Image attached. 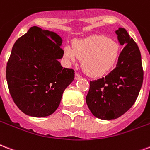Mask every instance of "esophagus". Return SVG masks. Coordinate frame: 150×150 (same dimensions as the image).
Masks as SVG:
<instances>
[{
    "label": "esophagus",
    "mask_w": 150,
    "mask_h": 150,
    "mask_svg": "<svg viewBox=\"0 0 150 150\" xmlns=\"http://www.w3.org/2000/svg\"><path fill=\"white\" fill-rule=\"evenodd\" d=\"M82 78V76L80 75H79L78 73H75V79H81Z\"/></svg>",
    "instance_id": "34e87169"
}]
</instances>
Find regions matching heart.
I'll list each match as a JSON object with an SVG mask.
<instances>
[{"mask_svg": "<svg viewBox=\"0 0 150 150\" xmlns=\"http://www.w3.org/2000/svg\"><path fill=\"white\" fill-rule=\"evenodd\" d=\"M64 55L71 62L82 60L84 71L92 77H99L114 67L120 55V45L109 38L96 34L75 40L73 48L65 45Z\"/></svg>", "mask_w": 150, "mask_h": 150, "instance_id": "b5f03b06", "label": "heart"}]
</instances>
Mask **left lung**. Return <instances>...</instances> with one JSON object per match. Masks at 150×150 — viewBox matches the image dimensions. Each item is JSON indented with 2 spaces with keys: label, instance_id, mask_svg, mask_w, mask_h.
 <instances>
[{
  "label": "left lung",
  "instance_id": "8db88e82",
  "mask_svg": "<svg viewBox=\"0 0 150 150\" xmlns=\"http://www.w3.org/2000/svg\"><path fill=\"white\" fill-rule=\"evenodd\" d=\"M124 45L116 67L105 77L90 81L86 101L93 116L100 120L119 118L132 107L143 82L141 52L124 28L116 31Z\"/></svg>",
  "mask_w": 150,
  "mask_h": 150
}]
</instances>
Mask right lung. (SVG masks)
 Listing matches in <instances>:
<instances>
[{
	"label": "right lung",
	"instance_id": "obj_1",
	"mask_svg": "<svg viewBox=\"0 0 150 150\" xmlns=\"http://www.w3.org/2000/svg\"><path fill=\"white\" fill-rule=\"evenodd\" d=\"M61 38L54 32L30 27L11 50L6 67L9 93L17 107L34 117L52 114L72 83L75 71L63 68Z\"/></svg>",
	"mask_w": 150,
	"mask_h": 150
}]
</instances>
